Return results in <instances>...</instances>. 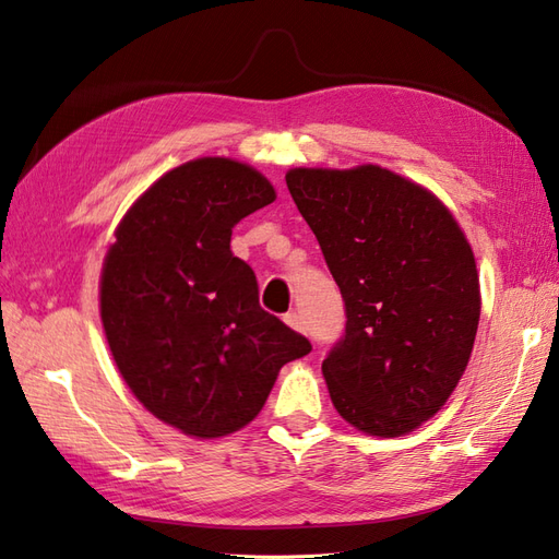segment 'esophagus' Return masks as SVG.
Segmentation results:
<instances>
[{
  "instance_id": "esophagus-1",
  "label": "esophagus",
  "mask_w": 559,
  "mask_h": 559,
  "mask_svg": "<svg viewBox=\"0 0 559 559\" xmlns=\"http://www.w3.org/2000/svg\"><path fill=\"white\" fill-rule=\"evenodd\" d=\"M283 321L288 323L290 329H295V331H300V333H307V326H305V319L297 314V311H288V314L283 317Z\"/></svg>"
}]
</instances>
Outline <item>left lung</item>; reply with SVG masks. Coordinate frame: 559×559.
<instances>
[{
    "label": "left lung",
    "mask_w": 559,
    "mask_h": 559,
    "mask_svg": "<svg viewBox=\"0 0 559 559\" xmlns=\"http://www.w3.org/2000/svg\"><path fill=\"white\" fill-rule=\"evenodd\" d=\"M285 183L345 302L321 365L333 407L369 436H405L445 405L472 357L469 242L433 192L381 166L293 168Z\"/></svg>",
    "instance_id": "left-lung-1"
}]
</instances>
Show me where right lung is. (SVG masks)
Instances as JSON below:
<instances>
[{"label":"right lung","mask_w":559,"mask_h":559,"mask_svg":"<svg viewBox=\"0 0 559 559\" xmlns=\"http://www.w3.org/2000/svg\"><path fill=\"white\" fill-rule=\"evenodd\" d=\"M274 200L252 166L194 159L142 194L104 257L99 314L116 367L186 436L248 426L281 367L311 349L259 307L254 271L230 252L233 226Z\"/></svg>","instance_id":"add662e5"}]
</instances>
